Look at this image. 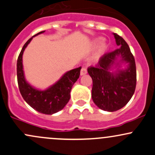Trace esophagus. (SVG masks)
I'll return each mask as SVG.
<instances>
[{
	"label": "esophagus",
	"instance_id": "34e87169",
	"mask_svg": "<svg viewBox=\"0 0 155 155\" xmlns=\"http://www.w3.org/2000/svg\"><path fill=\"white\" fill-rule=\"evenodd\" d=\"M86 73H87V70H86V68H82V69H81L80 75H81V76H84V75H85Z\"/></svg>",
	"mask_w": 155,
	"mask_h": 155
}]
</instances>
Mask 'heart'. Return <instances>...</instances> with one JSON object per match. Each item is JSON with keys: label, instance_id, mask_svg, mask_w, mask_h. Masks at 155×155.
I'll list each match as a JSON object with an SVG mask.
<instances>
[{"label": "heart", "instance_id": "obj_1", "mask_svg": "<svg viewBox=\"0 0 155 155\" xmlns=\"http://www.w3.org/2000/svg\"><path fill=\"white\" fill-rule=\"evenodd\" d=\"M102 38H97L94 39L92 41V45L93 47H95L97 45H99L98 49H97V52H96L95 55H94V59L95 60H99L106 52L107 49V44L105 41H102Z\"/></svg>", "mask_w": 155, "mask_h": 155}]
</instances>
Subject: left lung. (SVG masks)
Returning a JSON list of instances; mask_svg holds the SVG:
<instances>
[{"label":"left lung","mask_w":155,"mask_h":155,"mask_svg":"<svg viewBox=\"0 0 155 155\" xmlns=\"http://www.w3.org/2000/svg\"><path fill=\"white\" fill-rule=\"evenodd\" d=\"M113 35L120 48L104 54L95 67L87 68L93 80V101L108 112L120 110L129 102L137 82L136 65L129 47L122 37Z\"/></svg>","instance_id":"8db88e82"}]
</instances>
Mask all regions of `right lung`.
Returning a JSON list of instances; mask_svg holds the SVG:
<instances>
[{
	"mask_svg": "<svg viewBox=\"0 0 155 155\" xmlns=\"http://www.w3.org/2000/svg\"><path fill=\"white\" fill-rule=\"evenodd\" d=\"M45 32L42 31L37 33L29 39L24 45L18 58L17 77L19 90L25 102L39 113L52 115L62 110L69 102L71 91L74 83L79 79L81 68L79 67L66 72L56 83L45 90H40L31 85L26 80L24 75L23 54L32 38Z\"/></svg>",
	"mask_w": 155,
	"mask_h": 155,
	"instance_id": "1",
	"label": "right lung"
}]
</instances>
